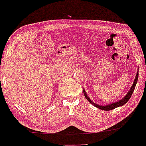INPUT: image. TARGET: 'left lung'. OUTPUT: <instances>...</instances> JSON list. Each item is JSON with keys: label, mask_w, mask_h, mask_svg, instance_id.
<instances>
[{"label": "left lung", "mask_w": 146, "mask_h": 146, "mask_svg": "<svg viewBox=\"0 0 146 146\" xmlns=\"http://www.w3.org/2000/svg\"><path fill=\"white\" fill-rule=\"evenodd\" d=\"M139 72V70H138ZM138 77H139V73H137V76H136V78L134 79V83H133L132 87H131L130 90L128 91L127 94L125 96L122 100H119V101L116 102H113V103H111V104H110V105H106V106H102V105H97V104L94 103V102H92L91 100L89 99V98L87 96V95H86L85 91H84V96L86 99L88 100V101H89L90 103L92 104L94 106H95L96 107H97V108L98 109H100V110H105V111H109V110H113V109L116 108V107H120V106H122V105H125V104L127 102L128 100H129V98H130L131 96H132V93L133 91H134V89H135V86H136V84H137V80H138Z\"/></svg>", "instance_id": "obj_1"}]
</instances>
